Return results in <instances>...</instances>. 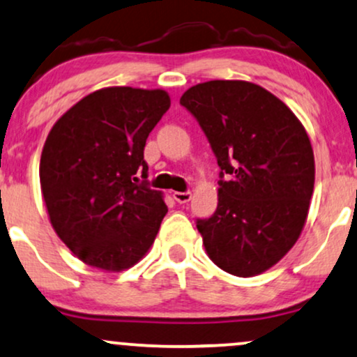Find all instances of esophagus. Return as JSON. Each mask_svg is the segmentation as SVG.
I'll return each mask as SVG.
<instances>
[{
    "label": "esophagus",
    "mask_w": 357,
    "mask_h": 357,
    "mask_svg": "<svg viewBox=\"0 0 357 357\" xmlns=\"http://www.w3.org/2000/svg\"><path fill=\"white\" fill-rule=\"evenodd\" d=\"M173 197L176 201H178L179 204H184V203H188V201L191 199L192 195H191V191H184V192L176 191V192H173Z\"/></svg>",
    "instance_id": "34e87169"
}]
</instances>
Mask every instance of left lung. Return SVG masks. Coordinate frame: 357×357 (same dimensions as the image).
Instances as JSON below:
<instances>
[{"label": "left lung", "mask_w": 357, "mask_h": 357, "mask_svg": "<svg viewBox=\"0 0 357 357\" xmlns=\"http://www.w3.org/2000/svg\"><path fill=\"white\" fill-rule=\"evenodd\" d=\"M179 102L195 116L218 160L211 218L197 220L206 252L222 271L264 273L294 246L314 190V154L281 100L248 81L192 86Z\"/></svg>", "instance_id": "1"}]
</instances>
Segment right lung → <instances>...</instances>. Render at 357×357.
<instances>
[{
  "label": "right lung",
  "mask_w": 357,
  "mask_h": 357,
  "mask_svg": "<svg viewBox=\"0 0 357 357\" xmlns=\"http://www.w3.org/2000/svg\"><path fill=\"white\" fill-rule=\"evenodd\" d=\"M169 106L162 89L114 86L84 96L51 128L43 197L56 234L83 263L119 273L154 243L167 206L146 181L144 146Z\"/></svg>",
  "instance_id": "1"
}]
</instances>
